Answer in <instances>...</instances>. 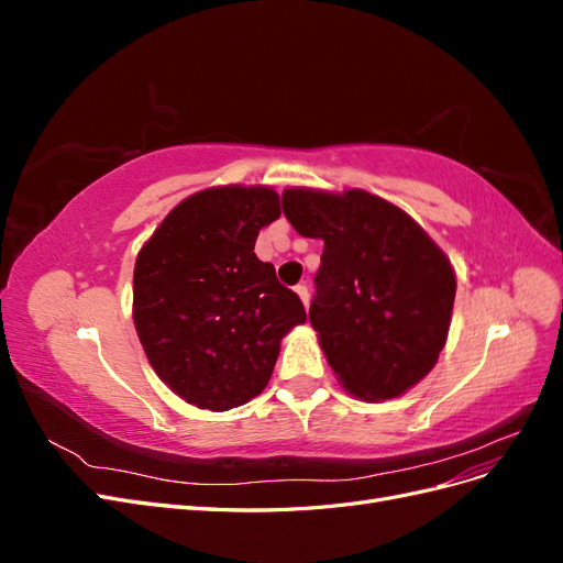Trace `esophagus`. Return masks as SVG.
<instances>
[{
	"label": "esophagus",
	"instance_id": "obj_1",
	"mask_svg": "<svg viewBox=\"0 0 563 563\" xmlns=\"http://www.w3.org/2000/svg\"><path fill=\"white\" fill-rule=\"evenodd\" d=\"M296 294H298V298L302 300L305 308H308V302H310V291H308V286H305V284H298V286H296Z\"/></svg>",
	"mask_w": 563,
	"mask_h": 563
}]
</instances>
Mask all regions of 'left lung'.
<instances>
[{
	"mask_svg": "<svg viewBox=\"0 0 563 563\" xmlns=\"http://www.w3.org/2000/svg\"><path fill=\"white\" fill-rule=\"evenodd\" d=\"M298 234L323 240L310 323L331 368L364 401L401 397L446 345L455 272L416 220L364 190L288 187Z\"/></svg>",
	"mask_w": 563,
	"mask_h": 563,
	"instance_id": "1",
	"label": "left lung"
}]
</instances>
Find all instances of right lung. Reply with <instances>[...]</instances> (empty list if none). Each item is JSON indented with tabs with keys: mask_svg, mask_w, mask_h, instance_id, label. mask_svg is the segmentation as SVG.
<instances>
[{
	"mask_svg": "<svg viewBox=\"0 0 563 563\" xmlns=\"http://www.w3.org/2000/svg\"><path fill=\"white\" fill-rule=\"evenodd\" d=\"M279 216L272 187H209L183 199L135 258V331L162 383L187 404L230 411L258 397L282 338L308 319L253 253Z\"/></svg>",
	"mask_w": 563,
	"mask_h": 563,
	"instance_id": "obj_1",
	"label": "right lung"
}]
</instances>
